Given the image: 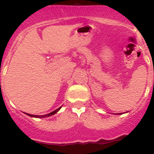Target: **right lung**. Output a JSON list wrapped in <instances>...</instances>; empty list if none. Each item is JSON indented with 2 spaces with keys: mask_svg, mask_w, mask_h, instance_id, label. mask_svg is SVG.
Returning <instances> with one entry per match:
<instances>
[{
  "mask_svg": "<svg viewBox=\"0 0 154 154\" xmlns=\"http://www.w3.org/2000/svg\"><path fill=\"white\" fill-rule=\"evenodd\" d=\"M59 109H58V110H56V111H53V112H51V113H50V114H46V115H42V116H38V115H32V114H28V116H32V117H37V118H45V117H48V116H52V115H54V114H56V113L58 112V111H59Z\"/></svg>",
  "mask_w": 154,
  "mask_h": 154,
  "instance_id": "add662e5",
  "label": "right lung"
}]
</instances>
